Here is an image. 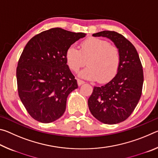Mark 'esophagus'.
<instances>
[{
  "label": "esophagus",
  "mask_w": 158,
  "mask_h": 158,
  "mask_svg": "<svg viewBox=\"0 0 158 158\" xmlns=\"http://www.w3.org/2000/svg\"><path fill=\"white\" fill-rule=\"evenodd\" d=\"M84 81H82V80H81V79H77V84H78V85H82V84H84Z\"/></svg>",
  "instance_id": "obj_1"
}]
</instances>
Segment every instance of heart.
I'll list each match as a JSON object with an SVG mask.
<instances>
[{"mask_svg":"<svg viewBox=\"0 0 158 158\" xmlns=\"http://www.w3.org/2000/svg\"><path fill=\"white\" fill-rule=\"evenodd\" d=\"M65 59L71 70L77 72L88 63L79 75L88 80H98L100 83L110 81L116 76L121 65L120 50L108 41L95 37L85 40L79 49L71 45L66 50Z\"/></svg>","mask_w":158,"mask_h":158,"instance_id":"heart-1","label":"heart"}]
</instances>
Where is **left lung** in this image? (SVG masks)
<instances>
[{"label":"left lung","mask_w":158,"mask_h":158,"mask_svg":"<svg viewBox=\"0 0 158 158\" xmlns=\"http://www.w3.org/2000/svg\"><path fill=\"white\" fill-rule=\"evenodd\" d=\"M93 36L110 39L120 50L121 61L110 81L94 87L88 105L98 121L109 125L119 123L132 114L140 100L143 83L142 65L135 47L121 34L104 31Z\"/></svg>","instance_id":"1"}]
</instances>
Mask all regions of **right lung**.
I'll use <instances>...</instances> for the list:
<instances>
[{
  "label": "right lung",
  "instance_id": "1",
  "mask_svg": "<svg viewBox=\"0 0 158 158\" xmlns=\"http://www.w3.org/2000/svg\"><path fill=\"white\" fill-rule=\"evenodd\" d=\"M84 33L51 28L28 41L17 68L18 93L30 116L48 123L63 116L67 98L78 88L65 59L68 48Z\"/></svg>",
  "mask_w": 158,
  "mask_h": 158
}]
</instances>
